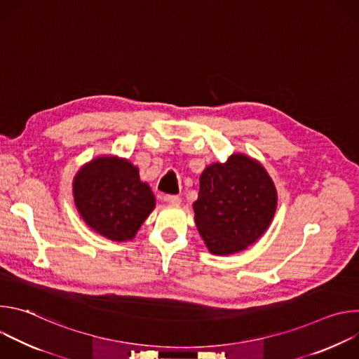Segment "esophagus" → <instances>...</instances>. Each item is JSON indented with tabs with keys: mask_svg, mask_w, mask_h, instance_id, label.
<instances>
[{
	"mask_svg": "<svg viewBox=\"0 0 359 359\" xmlns=\"http://www.w3.org/2000/svg\"><path fill=\"white\" fill-rule=\"evenodd\" d=\"M165 201H168L170 204H180L182 197L177 194H168V196H165Z\"/></svg>",
	"mask_w": 359,
	"mask_h": 359,
	"instance_id": "esophagus-1",
	"label": "esophagus"
}]
</instances>
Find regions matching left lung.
<instances>
[{
	"instance_id": "left-lung-1",
	"label": "left lung",
	"mask_w": 359,
	"mask_h": 359,
	"mask_svg": "<svg viewBox=\"0 0 359 359\" xmlns=\"http://www.w3.org/2000/svg\"><path fill=\"white\" fill-rule=\"evenodd\" d=\"M277 191L264 168L244 155H231L200 176L193 203L200 236L213 254L226 255L257 241L270 226Z\"/></svg>"
}]
</instances>
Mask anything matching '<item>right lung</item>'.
Here are the masks:
<instances>
[{"label":"right lung","mask_w":359,"mask_h":359,"mask_svg":"<svg viewBox=\"0 0 359 359\" xmlns=\"http://www.w3.org/2000/svg\"><path fill=\"white\" fill-rule=\"evenodd\" d=\"M76 209L89 227L114 241L132 240L155 208V196L128 161L99 158L74 180Z\"/></svg>","instance_id":"obj_1"}]
</instances>
